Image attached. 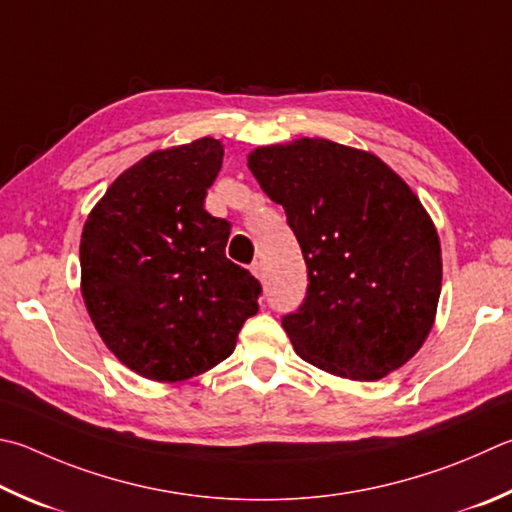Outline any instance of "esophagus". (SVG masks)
I'll list each match as a JSON object with an SVG mask.
<instances>
[{"mask_svg":"<svg viewBox=\"0 0 512 512\" xmlns=\"http://www.w3.org/2000/svg\"><path fill=\"white\" fill-rule=\"evenodd\" d=\"M250 273H253L257 280H262L264 277V266H262V262H253L250 264Z\"/></svg>","mask_w":512,"mask_h":512,"instance_id":"1","label":"esophagus"}]
</instances>
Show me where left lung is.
<instances>
[{
  "instance_id": "8db88e82",
  "label": "left lung",
  "mask_w": 512,
  "mask_h": 512,
  "mask_svg": "<svg viewBox=\"0 0 512 512\" xmlns=\"http://www.w3.org/2000/svg\"><path fill=\"white\" fill-rule=\"evenodd\" d=\"M248 167L300 241L309 288L282 327L302 360L349 380L403 367L430 336L441 244L430 215L376 154L327 138L257 147Z\"/></svg>"
}]
</instances>
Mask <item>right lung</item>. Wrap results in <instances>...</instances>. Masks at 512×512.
<instances>
[{
    "label": "right lung",
    "instance_id": "add662e5",
    "mask_svg": "<svg viewBox=\"0 0 512 512\" xmlns=\"http://www.w3.org/2000/svg\"><path fill=\"white\" fill-rule=\"evenodd\" d=\"M217 138L156 150L109 185L80 239V291L102 342L156 383L226 360L262 286L226 257L230 224L203 208Z\"/></svg>",
    "mask_w": 512,
    "mask_h": 512
}]
</instances>
